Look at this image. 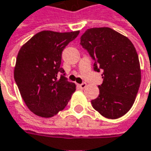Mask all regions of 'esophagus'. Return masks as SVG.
<instances>
[{"instance_id":"esophagus-1","label":"esophagus","mask_w":151,"mask_h":151,"mask_svg":"<svg viewBox=\"0 0 151 151\" xmlns=\"http://www.w3.org/2000/svg\"><path fill=\"white\" fill-rule=\"evenodd\" d=\"M78 87H79V88H81V89H84V88L86 86V83L83 82L82 84H79V85H78Z\"/></svg>"}]
</instances>
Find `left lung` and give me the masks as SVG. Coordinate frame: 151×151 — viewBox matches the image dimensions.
<instances>
[{
    "instance_id": "obj_1",
    "label": "left lung",
    "mask_w": 151,
    "mask_h": 151,
    "mask_svg": "<svg viewBox=\"0 0 151 151\" xmlns=\"http://www.w3.org/2000/svg\"><path fill=\"white\" fill-rule=\"evenodd\" d=\"M80 45L94 60V71H103L99 95L91 100L102 116L116 119L126 114L135 102L141 83L136 48L130 40L110 27L90 28Z\"/></svg>"
}]
</instances>
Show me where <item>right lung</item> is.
<instances>
[{"label": "right lung", "instance_id": "1", "mask_svg": "<svg viewBox=\"0 0 151 151\" xmlns=\"http://www.w3.org/2000/svg\"><path fill=\"white\" fill-rule=\"evenodd\" d=\"M78 33L42 31L20 49L14 80L24 102L37 116L56 115L66 106L75 91V84L67 80L60 64L64 48Z\"/></svg>", "mask_w": 151, "mask_h": 151}]
</instances>
